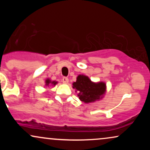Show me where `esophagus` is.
<instances>
[{
  "label": "esophagus",
  "mask_w": 150,
  "mask_h": 150,
  "mask_svg": "<svg viewBox=\"0 0 150 150\" xmlns=\"http://www.w3.org/2000/svg\"><path fill=\"white\" fill-rule=\"evenodd\" d=\"M62 82H63L64 84H68V82H69V80H68V77H63V79H62Z\"/></svg>",
  "instance_id": "1"
}]
</instances>
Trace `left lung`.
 Segmentation results:
<instances>
[{
  "label": "left lung",
  "instance_id": "8db88e82",
  "mask_svg": "<svg viewBox=\"0 0 150 150\" xmlns=\"http://www.w3.org/2000/svg\"><path fill=\"white\" fill-rule=\"evenodd\" d=\"M73 88L75 89L80 100L85 104L99 101L106 92L104 82H92L85 75H79L77 77L76 82L73 83Z\"/></svg>",
  "mask_w": 150,
  "mask_h": 150
}]
</instances>
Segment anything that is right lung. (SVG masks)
<instances>
[{
	"label": "right lung",
	"instance_id": "add662e5",
	"mask_svg": "<svg viewBox=\"0 0 150 150\" xmlns=\"http://www.w3.org/2000/svg\"><path fill=\"white\" fill-rule=\"evenodd\" d=\"M58 83L57 81H52L51 80V79L49 78H47L46 80H45V86L46 87H49L50 85H52V86H56V84Z\"/></svg>",
	"mask_w": 150,
	"mask_h": 150
}]
</instances>
